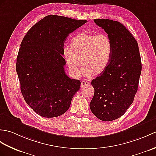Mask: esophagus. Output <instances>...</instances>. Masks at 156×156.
Here are the masks:
<instances>
[{
    "mask_svg": "<svg viewBox=\"0 0 156 156\" xmlns=\"http://www.w3.org/2000/svg\"><path fill=\"white\" fill-rule=\"evenodd\" d=\"M88 84H90L89 82L86 81V80H83L81 83V87H82V88H83V87H84V86L88 85Z\"/></svg>",
    "mask_w": 156,
    "mask_h": 156,
    "instance_id": "obj_1",
    "label": "esophagus"
}]
</instances>
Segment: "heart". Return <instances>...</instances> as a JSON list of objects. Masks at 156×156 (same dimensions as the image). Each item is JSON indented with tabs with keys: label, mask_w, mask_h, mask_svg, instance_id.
<instances>
[{
	"label": "heart",
	"mask_w": 156,
	"mask_h": 156,
	"mask_svg": "<svg viewBox=\"0 0 156 156\" xmlns=\"http://www.w3.org/2000/svg\"><path fill=\"white\" fill-rule=\"evenodd\" d=\"M62 54L70 71L74 76L100 75L107 69L112 54V44L106 34L82 32L72 39L70 47L64 46ZM82 62H81V60Z\"/></svg>",
	"instance_id": "1"
}]
</instances>
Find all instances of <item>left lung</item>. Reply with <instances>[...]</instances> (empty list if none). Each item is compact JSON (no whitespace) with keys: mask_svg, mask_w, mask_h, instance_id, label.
Returning <instances> with one entry per match:
<instances>
[{"mask_svg":"<svg viewBox=\"0 0 156 156\" xmlns=\"http://www.w3.org/2000/svg\"><path fill=\"white\" fill-rule=\"evenodd\" d=\"M110 37L112 54L107 69L92 80L94 94L92 112L102 121L121 117L133 102L137 91L142 62L138 44L124 25L109 19H94Z\"/></svg>","mask_w":156,"mask_h":156,"instance_id":"left-lung-1","label":"left lung"}]
</instances>
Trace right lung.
<instances>
[{"label": "right lung", "mask_w": 156, "mask_h": 156, "mask_svg": "<svg viewBox=\"0 0 156 156\" xmlns=\"http://www.w3.org/2000/svg\"><path fill=\"white\" fill-rule=\"evenodd\" d=\"M87 22L48 15L36 23L20 44L16 70L25 102L45 118L58 117L70 108L80 88L79 80L65 73L64 41Z\"/></svg>", "instance_id": "add662e5"}]
</instances>
